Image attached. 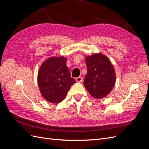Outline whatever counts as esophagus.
Returning a JSON list of instances; mask_svg holds the SVG:
<instances>
[{
	"label": "esophagus",
	"mask_w": 149,
	"mask_h": 149,
	"mask_svg": "<svg viewBox=\"0 0 149 149\" xmlns=\"http://www.w3.org/2000/svg\"><path fill=\"white\" fill-rule=\"evenodd\" d=\"M76 81L77 82H78V83H81V82H82L83 78H82V77H81V76H79V77L76 78Z\"/></svg>",
	"instance_id": "34e87169"
}]
</instances>
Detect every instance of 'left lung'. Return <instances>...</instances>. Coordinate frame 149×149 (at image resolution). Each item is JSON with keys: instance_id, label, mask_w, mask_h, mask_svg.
Segmentation results:
<instances>
[{"instance_id": "8db88e82", "label": "left lung", "mask_w": 149, "mask_h": 149, "mask_svg": "<svg viewBox=\"0 0 149 149\" xmlns=\"http://www.w3.org/2000/svg\"><path fill=\"white\" fill-rule=\"evenodd\" d=\"M88 73L84 85L91 95L96 99L107 96L116 83V73L108 58L101 53L86 57Z\"/></svg>"}]
</instances>
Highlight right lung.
Segmentation results:
<instances>
[{"label":"right lung","instance_id":"obj_1","mask_svg":"<svg viewBox=\"0 0 149 149\" xmlns=\"http://www.w3.org/2000/svg\"><path fill=\"white\" fill-rule=\"evenodd\" d=\"M63 56L51 57L42 65L38 73V84L42 96L52 103L64 100L76 81L71 77Z\"/></svg>","mask_w":149,"mask_h":149}]
</instances>
